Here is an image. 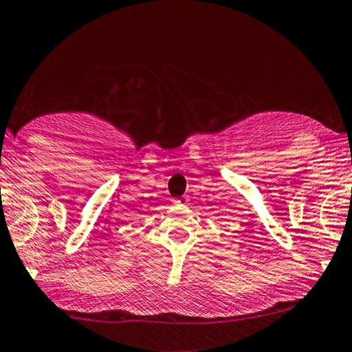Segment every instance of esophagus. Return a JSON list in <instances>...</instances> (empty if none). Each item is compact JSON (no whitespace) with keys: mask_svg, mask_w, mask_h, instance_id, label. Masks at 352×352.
Wrapping results in <instances>:
<instances>
[{"mask_svg":"<svg viewBox=\"0 0 352 352\" xmlns=\"http://www.w3.org/2000/svg\"><path fill=\"white\" fill-rule=\"evenodd\" d=\"M173 204H175V206L186 208L187 204H188V197H181V198H176V199H173Z\"/></svg>","mask_w":352,"mask_h":352,"instance_id":"34e87169","label":"esophagus"}]
</instances>
